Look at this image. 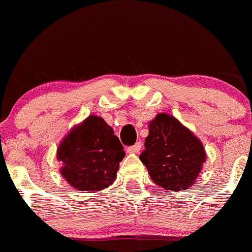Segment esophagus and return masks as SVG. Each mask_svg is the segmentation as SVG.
Segmentation results:
<instances>
[{
    "instance_id": "34e87169",
    "label": "esophagus",
    "mask_w": 252,
    "mask_h": 252,
    "mask_svg": "<svg viewBox=\"0 0 252 252\" xmlns=\"http://www.w3.org/2000/svg\"><path fill=\"white\" fill-rule=\"evenodd\" d=\"M141 147H142L141 142H137V143H134L133 146L128 147V148H127V152H128V153H138V152L141 151Z\"/></svg>"
}]
</instances>
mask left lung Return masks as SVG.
<instances>
[{
    "instance_id": "obj_1",
    "label": "left lung",
    "mask_w": 252,
    "mask_h": 252,
    "mask_svg": "<svg viewBox=\"0 0 252 252\" xmlns=\"http://www.w3.org/2000/svg\"><path fill=\"white\" fill-rule=\"evenodd\" d=\"M139 159L154 184L165 190L181 191L195 184L206 161V152L190 129L174 116L161 113L149 123Z\"/></svg>"
}]
</instances>
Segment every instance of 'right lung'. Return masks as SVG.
<instances>
[{"mask_svg":"<svg viewBox=\"0 0 252 252\" xmlns=\"http://www.w3.org/2000/svg\"><path fill=\"white\" fill-rule=\"evenodd\" d=\"M125 157L123 144L101 118L91 115L74 126L57 148L64 180L79 191H100L115 181Z\"/></svg>","mask_w":252,"mask_h":252,"instance_id":"add662e5","label":"right lung"}]
</instances>
